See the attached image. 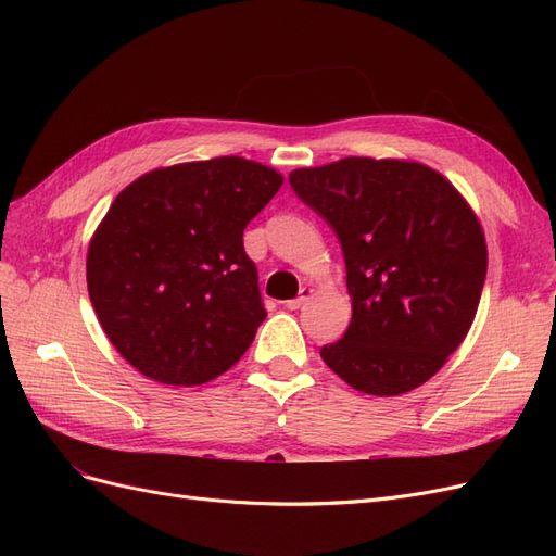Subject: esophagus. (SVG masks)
I'll return each mask as SVG.
<instances>
[{
    "label": "esophagus",
    "instance_id": "1",
    "mask_svg": "<svg viewBox=\"0 0 556 556\" xmlns=\"http://www.w3.org/2000/svg\"><path fill=\"white\" fill-rule=\"evenodd\" d=\"M311 294H313V290H311V288H301V290H299V294H296L294 299L285 301V308H288V311H299V308L304 306L306 301L311 299Z\"/></svg>",
    "mask_w": 556,
    "mask_h": 556
}]
</instances>
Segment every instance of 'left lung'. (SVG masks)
I'll return each mask as SVG.
<instances>
[{"mask_svg": "<svg viewBox=\"0 0 556 556\" xmlns=\"http://www.w3.org/2000/svg\"><path fill=\"white\" fill-rule=\"evenodd\" d=\"M294 194L333 229L352 319L319 348L364 394L427 382L473 325L486 276L484 233L462 194L417 162L345 157L290 174Z\"/></svg>", "mask_w": 556, "mask_h": 556, "instance_id": "1", "label": "left lung"}]
</instances>
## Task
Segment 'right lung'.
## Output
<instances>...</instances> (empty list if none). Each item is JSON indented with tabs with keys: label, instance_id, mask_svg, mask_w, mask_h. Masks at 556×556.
<instances>
[{
	"label": "right lung",
	"instance_id": "obj_1",
	"mask_svg": "<svg viewBox=\"0 0 556 556\" xmlns=\"http://www.w3.org/2000/svg\"><path fill=\"white\" fill-rule=\"evenodd\" d=\"M282 176L243 157L155 169L115 197L88 250L109 341L164 384H201L241 359L264 323L243 229Z\"/></svg>",
	"mask_w": 556,
	"mask_h": 556
}]
</instances>
